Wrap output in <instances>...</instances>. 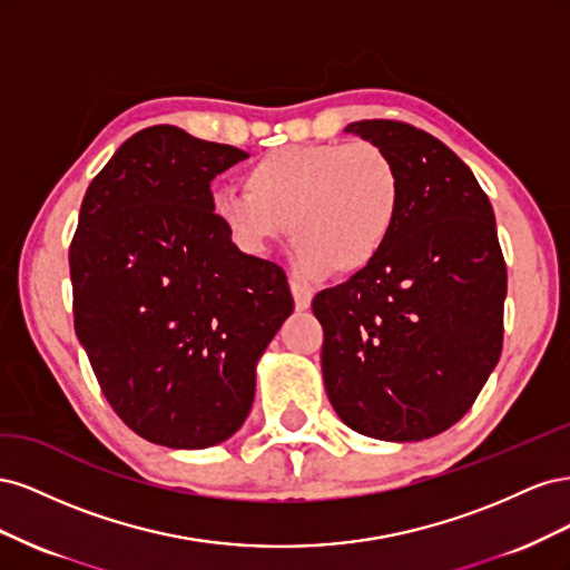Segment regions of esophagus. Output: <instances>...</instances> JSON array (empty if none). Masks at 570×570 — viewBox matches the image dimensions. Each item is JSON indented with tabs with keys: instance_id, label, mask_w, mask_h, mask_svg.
I'll return each instance as SVG.
<instances>
[{
	"instance_id": "1",
	"label": "esophagus",
	"mask_w": 570,
	"mask_h": 570,
	"mask_svg": "<svg viewBox=\"0 0 570 570\" xmlns=\"http://www.w3.org/2000/svg\"><path fill=\"white\" fill-rule=\"evenodd\" d=\"M289 289H292V297H295V306L299 308V312H304V308L312 306V289H308L306 285L297 283V281H289Z\"/></svg>"
}]
</instances>
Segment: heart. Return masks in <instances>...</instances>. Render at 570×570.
I'll use <instances>...</instances> for the list:
<instances>
[{
    "label": "heart",
    "mask_w": 570,
    "mask_h": 570,
    "mask_svg": "<svg viewBox=\"0 0 570 570\" xmlns=\"http://www.w3.org/2000/svg\"><path fill=\"white\" fill-rule=\"evenodd\" d=\"M243 187L212 199L233 243L262 254L289 230L297 266L312 278L327 271L352 278L371 268L404 206L400 166L375 142L271 149L245 168Z\"/></svg>",
    "instance_id": "heart-1"
}]
</instances>
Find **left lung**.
Returning <instances> with one entry per match:
<instances>
[{
    "instance_id": "1",
    "label": "left lung",
    "mask_w": 570,
    "mask_h": 570,
    "mask_svg": "<svg viewBox=\"0 0 570 570\" xmlns=\"http://www.w3.org/2000/svg\"><path fill=\"white\" fill-rule=\"evenodd\" d=\"M400 166L404 206L377 262L314 297L321 368L337 416L361 435L419 442L469 411L502 354L507 264L471 168L402 120L344 128Z\"/></svg>"
}]
</instances>
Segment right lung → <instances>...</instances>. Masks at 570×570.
<instances>
[{
	"label": "right lung",
	"instance_id": "1",
	"mask_svg": "<svg viewBox=\"0 0 570 570\" xmlns=\"http://www.w3.org/2000/svg\"><path fill=\"white\" fill-rule=\"evenodd\" d=\"M243 159L176 126L135 132L90 183L68 249L101 392L132 433L174 450L237 433L256 361L295 308L285 271L239 252L212 212V180Z\"/></svg>",
	"mask_w": 570,
	"mask_h": 570
}]
</instances>
